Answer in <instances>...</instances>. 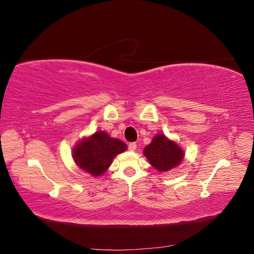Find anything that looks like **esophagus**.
Returning a JSON list of instances; mask_svg holds the SVG:
<instances>
[{
	"label": "esophagus",
	"instance_id": "1",
	"mask_svg": "<svg viewBox=\"0 0 254 254\" xmlns=\"http://www.w3.org/2000/svg\"><path fill=\"white\" fill-rule=\"evenodd\" d=\"M128 148H129V150L134 151V150L136 149V144H135V143H130V144L128 145Z\"/></svg>",
	"mask_w": 254,
	"mask_h": 254
}]
</instances>
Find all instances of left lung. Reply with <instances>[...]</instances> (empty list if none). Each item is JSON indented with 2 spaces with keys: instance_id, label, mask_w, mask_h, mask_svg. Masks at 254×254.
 <instances>
[{
  "instance_id": "left-lung-1",
  "label": "left lung",
  "mask_w": 254,
  "mask_h": 254,
  "mask_svg": "<svg viewBox=\"0 0 254 254\" xmlns=\"http://www.w3.org/2000/svg\"><path fill=\"white\" fill-rule=\"evenodd\" d=\"M150 165L160 173L168 172L182 163L184 150L175 141L168 139L164 133L153 136L150 144L143 150Z\"/></svg>"
}]
</instances>
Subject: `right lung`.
I'll return each instance as SVG.
<instances>
[{"mask_svg": "<svg viewBox=\"0 0 254 254\" xmlns=\"http://www.w3.org/2000/svg\"><path fill=\"white\" fill-rule=\"evenodd\" d=\"M126 149L127 145L124 142L98 130L76 143L72 148V157L80 170L98 177L107 172L115 156Z\"/></svg>", "mask_w": 254, "mask_h": 254, "instance_id": "right-lung-1", "label": "right lung"}]
</instances>
